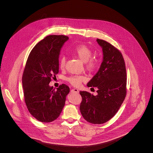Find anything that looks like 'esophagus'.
<instances>
[{"label": "esophagus", "mask_w": 153, "mask_h": 153, "mask_svg": "<svg viewBox=\"0 0 153 153\" xmlns=\"http://www.w3.org/2000/svg\"><path fill=\"white\" fill-rule=\"evenodd\" d=\"M71 91V92H72V93H74V92H75V93H78V92H79L78 89H76V88L72 89Z\"/></svg>", "instance_id": "34e87169"}]
</instances>
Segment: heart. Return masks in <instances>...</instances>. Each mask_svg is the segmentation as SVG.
<instances>
[{"label": "heart", "instance_id": "heart-1", "mask_svg": "<svg viewBox=\"0 0 153 153\" xmlns=\"http://www.w3.org/2000/svg\"><path fill=\"white\" fill-rule=\"evenodd\" d=\"M73 53L76 55L81 61L85 62V67L88 71L90 72L94 71L98 67V61L97 59L91 58L92 55V52L91 49L88 47L87 46L82 45L76 47ZM65 56H62L59 60V67L61 69H64L65 67ZM87 79L84 75H72L67 78V81L73 86L78 87L81 84Z\"/></svg>", "mask_w": 153, "mask_h": 153}]
</instances>
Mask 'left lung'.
I'll return each instance as SVG.
<instances>
[{
	"mask_svg": "<svg viewBox=\"0 0 153 153\" xmlns=\"http://www.w3.org/2000/svg\"><path fill=\"white\" fill-rule=\"evenodd\" d=\"M103 52V61L98 72L89 81L88 87H97L98 94L80 91L79 109L84 118L94 124H104L120 109L127 93V72L121 52L108 42L97 39Z\"/></svg>",
	"mask_w": 153,
	"mask_h": 153,
	"instance_id": "1",
	"label": "left lung"
}]
</instances>
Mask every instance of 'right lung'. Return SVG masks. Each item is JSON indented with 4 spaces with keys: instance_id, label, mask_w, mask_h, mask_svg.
<instances>
[{
    "instance_id": "add662e5",
    "label": "right lung",
    "mask_w": 153,
    "mask_h": 153,
    "mask_svg": "<svg viewBox=\"0 0 153 153\" xmlns=\"http://www.w3.org/2000/svg\"><path fill=\"white\" fill-rule=\"evenodd\" d=\"M65 35H49L32 49L22 76L26 107L30 114L42 123H50L59 116L65 105L69 88L62 84L55 89L49 84L59 72V56Z\"/></svg>"
}]
</instances>
